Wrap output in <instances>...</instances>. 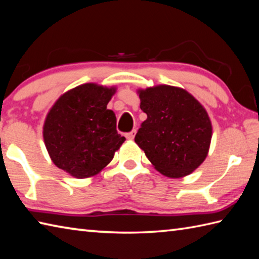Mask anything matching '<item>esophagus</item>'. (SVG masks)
<instances>
[{"mask_svg": "<svg viewBox=\"0 0 259 259\" xmlns=\"http://www.w3.org/2000/svg\"><path fill=\"white\" fill-rule=\"evenodd\" d=\"M136 133L137 131L136 130H131L130 133H128V134H125V138L126 139H129V140H133L134 138H135V136H136Z\"/></svg>", "mask_w": 259, "mask_h": 259, "instance_id": "1", "label": "esophagus"}]
</instances>
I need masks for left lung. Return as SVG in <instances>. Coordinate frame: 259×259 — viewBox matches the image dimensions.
Instances as JSON below:
<instances>
[{
  "instance_id": "obj_1",
  "label": "left lung",
  "mask_w": 259,
  "mask_h": 259,
  "mask_svg": "<svg viewBox=\"0 0 259 259\" xmlns=\"http://www.w3.org/2000/svg\"><path fill=\"white\" fill-rule=\"evenodd\" d=\"M140 109L147 119L135 137L155 168L177 179L196 169L209 150L211 121L186 91L169 85L139 91Z\"/></svg>"
}]
</instances>
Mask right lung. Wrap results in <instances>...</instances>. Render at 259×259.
<instances>
[{"mask_svg":"<svg viewBox=\"0 0 259 259\" xmlns=\"http://www.w3.org/2000/svg\"><path fill=\"white\" fill-rule=\"evenodd\" d=\"M114 92L77 86L60 96L46 118L44 139L52 160L76 179L98 174L125 140L116 131L113 111L106 109Z\"/></svg>","mask_w":259,"mask_h":259,"instance_id":"add662e5","label":"right lung"}]
</instances>
